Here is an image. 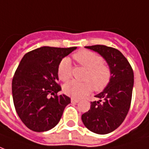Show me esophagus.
Segmentation results:
<instances>
[{
	"mask_svg": "<svg viewBox=\"0 0 149 149\" xmlns=\"http://www.w3.org/2000/svg\"><path fill=\"white\" fill-rule=\"evenodd\" d=\"M71 102H72V103H77V102H79V100L77 99V98H74V97H72V98H71Z\"/></svg>",
	"mask_w": 149,
	"mask_h": 149,
	"instance_id": "1",
	"label": "esophagus"
}]
</instances>
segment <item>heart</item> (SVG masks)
Masks as SVG:
<instances>
[{
    "mask_svg": "<svg viewBox=\"0 0 149 149\" xmlns=\"http://www.w3.org/2000/svg\"><path fill=\"white\" fill-rule=\"evenodd\" d=\"M73 58L79 65L87 70L83 77L84 82L70 81L63 86L65 95L80 98L92 91H102L107 87L112 78V70L109 65L96 53L88 50H81L73 54ZM58 76L62 81H68L72 76L70 60L65 58L58 67Z\"/></svg>",
    "mask_w": 149,
    "mask_h": 149,
    "instance_id": "b5f03b06",
    "label": "heart"
}]
</instances>
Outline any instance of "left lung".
Returning a JSON list of instances; mask_svg holds the SVG:
<instances>
[{
	"label": "left lung",
	"instance_id": "1",
	"mask_svg": "<svg viewBox=\"0 0 149 149\" xmlns=\"http://www.w3.org/2000/svg\"><path fill=\"white\" fill-rule=\"evenodd\" d=\"M98 52L112 70V78L105 89L97 95L99 101L91 102L89 111L82 115L86 127L98 134H106L122 124L130 109L134 86V71L124 55L105 45L87 46Z\"/></svg>",
	"mask_w": 149,
	"mask_h": 149
}]
</instances>
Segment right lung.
<instances>
[{"label":"right lung","instance_id":"right-lung-1","mask_svg":"<svg viewBox=\"0 0 149 149\" xmlns=\"http://www.w3.org/2000/svg\"><path fill=\"white\" fill-rule=\"evenodd\" d=\"M77 47H41L27 52L12 79V97L18 116L27 127L36 132L47 131L61 120L71 100L58 95V67L62 58Z\"/></svg>","mask_w":149,"mask_h":149}]
</instances>
